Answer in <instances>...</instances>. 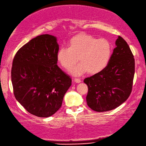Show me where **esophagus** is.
Segmentation results:
<instances>
[{
  "label": "esophagus",
  "instance_id": "1",
  "mask_svg": "<svg viewBox=\"0 0 146 146\" xmlns=\"http://www.w3.org/2000/svg\"><path fill=\"white\" fill-rule=\"evenodd\" d=\"M74 81H75V82L76 83H79V82H81V80L79 79V78H75V79H74Z\"/></svg>",
  "mask_w": 146,
  "mask_h": 146
}]
</instances>
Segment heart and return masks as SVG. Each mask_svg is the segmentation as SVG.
I'll use <instances>...</instances> for the list:
<instances>
[{
    "mask_svg": "<svg viewBox=\"0 0 146 146\" xmlns=\"http://www.w3.org/2000/svg\"><path fill=\"white\" fill-rule=\"evenodd\" d=\"M111 53L112 45L108 40H98L90 35H82L73 38L69 47H61L57 53V59L67 70L72 69L79 60L81 62L74 67L73 74L80 75L88 70L94 74L107 66Z\"/></svg>",
    "mask_w": 146,
    "mask_h": 146,
    "instance_id": "1",
    "label": "heart"
}]
</instances>
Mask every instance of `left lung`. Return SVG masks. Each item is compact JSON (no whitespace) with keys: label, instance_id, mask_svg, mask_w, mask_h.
<instances>
[{"label":"left lung","instance_id":"left-lung-1","mask_svg":"<svg viewBox=\"0 0 146 146\" xmlns=\"http://www.w3.org/2000/svg\"><path fill=\"white\" fill-rule=\"evenodd\" d=\"M110 60L102 71L85 78L88 106L97 112L111 110L129 98L132 90L135 60L129 44L118 36Z\"/></svg>","mask_w":146,"mask_h":146}]
</instances>
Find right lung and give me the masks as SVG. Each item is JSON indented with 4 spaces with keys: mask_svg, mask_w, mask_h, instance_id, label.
Segmentation results:
<instances>
[{
    "mask_svg": "<svg viewBox=\"0 0 146 146\" xmlns=\"http://www.w3.org/2000/svg\"><path fill=\"white\" fill-rule=\"evenodd\" d=\"M56 38L41 35L15 55L11 80L16 99L29 113L48 117L60 108L72 79L58 67Z\"/></svg>",
    "mask_w": 146,
    "mask_h": 146,
    "instance_id": "1",
    "label": "right lung"
}]
</instances>
